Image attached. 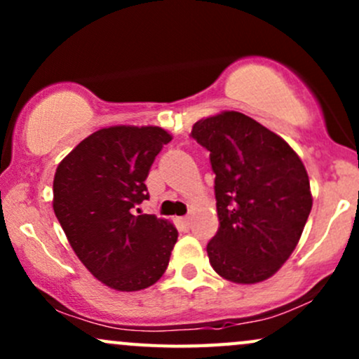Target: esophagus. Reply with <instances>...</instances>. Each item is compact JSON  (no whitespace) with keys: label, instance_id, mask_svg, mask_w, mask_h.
Instances as JSON below:
<instances>
[{"label":"esophagus","instance_id":"1","mask_svg":"<svg viewBox=\"0 0 359 359\" xmlns=\"http://www.w3.org/2000/svg\"><path fill=\"white\" fill-rule=\"evenodd\" d=\"M179 224L182 226L184 231H189V228H191V217H187V216H185V217H180V219H179Z\"/></svg>","mask_w":359,"mask_h":359}]
</instances>
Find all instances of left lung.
Wrapping results in <instances>:
<instances>
[{
	"label": "left lung",
	"instance_id": "left-lung-1",
	"mask_svg": "<svg viewBox=\"0 0 359 359\" xmlns=\"http://www.w3.org/2000/svg\"><path fill=\"white\" fill-rule=\"evenodd\" d=\"M191 137L209 150L219 229L211 266L234 283L277 273L295 250L312 209L306 167L290 145L238 111L199 119Z\"/></svg>",
	"mask_w": 359,
	"mask_h": 359
}]
</instances>
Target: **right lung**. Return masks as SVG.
Wrapping results in <instances>:
<instances>
[{"instance_id":"obj_1","label":"right lung","mask_w":359,"mask_h":359,"mask_svg":"<svg viewBox=\"0 0 359 359\" xmlns=\"http://www.w3.org/2000/svg\"><path fill=\"white\" fill-rule=\"evenodd\" d=\"M170 140L158 126L102 128L57 167L53 212L86 269L114 290L154 285L168 266L175 226L133 209L150 197L148 172Z\"/></svg>"}]
</instances>
